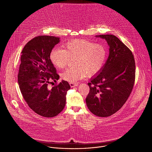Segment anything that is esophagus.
Masks as SVG:
<instances>
[{
    "instance_id": "obj_1",
    "label": "esophagus",
    "mask_w": 152,
    "mask_h": 152,
    "mask_svg": "<svg viewBox=\"0 0 152 152\" xmlns=\"http://www.w3.org/2000/svg\"><path fill=\"white\" fill-rule=\"evenodd\" d=\"M70 85L71 87H75V86H76L78 85L77 83H70Z\"/></svg>"
}]
</instances>
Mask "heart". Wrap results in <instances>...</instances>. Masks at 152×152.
Here are the masks:
<instances>
[{"label": "heart", "mask_w": 152, "mask_h": 152, "mask_svg": "<svg viewBox=\"0 0 152 152\" xmlns=\"http://www.w3.org/2000/svg\"><path fill=\"white\" fill-rule=\"evenodd\" d=\"M64 50L53 49L50 59L54 66L61 69L66 67L70 58H75L76 67L66 69L62 73L63 80L76 83L86 74L93 76L103 69L107 58L106 48L87 40H74L63 46Z\"/></svg>", "instance_id": "b5f03b06"}]
</instances>
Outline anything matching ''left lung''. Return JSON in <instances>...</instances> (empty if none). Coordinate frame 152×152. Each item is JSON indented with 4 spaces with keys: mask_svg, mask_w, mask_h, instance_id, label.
<instances>
[{
    "mask_svg": "<svg viewBox=\"0 0 152 152\" xmlns=\"http://www.w3.org/2000/svg\"><path fill=\"white\" fill-rule=\"evenodd\" d=\"M110 46V54L100 73L88 83L86 98L89 110L105 117L118 111L131 94L135 79V62L132 52L117 37L100 35Z\"/></svg>",
    "mask_w": 152,
    "mask_h": 152,
    "instance_id": "8db88e82",
    "label": "left lung"
}]
</instances>
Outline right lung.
Segmentation results:
<instances>
[{"label":"right lung","instance_id":"right-lung-1","mask_svg":"<svg viewBox=\"0 0 152 152\" xmlns=\"http://www.w3.org/2000/svg\"><path fill=\"white\" fill-rule=\"evenodd\" d=\"M59 38L41 35L30 40L21 51L18 83L21 94L32 110L45 117H53L64 108L70 86L62 80L51 88L48 86L59 79L50 53Z\"/></svg>","mask_w":152,"mask_h":152}]
</instances>
